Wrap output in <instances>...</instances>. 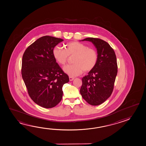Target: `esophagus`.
<instances>
[{
	"label": "esophagus",
	"instance_id": "1",
	"mask_svg": "<svg viewBox=\"0 0 146 146\" xmlns=\"http://www.w3.org/2000/svg\"><path fill=\"white\" fill-rule=\"evenodd\" d=\"M74 78L73 77H69V80L70 81H72L74 80Z\"/></svg>",
	"mask_w": 146,
	"mask_h": 146
}]
</instances>
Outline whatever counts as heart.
I'll return each mask as SVG.
<instances>
[{
  "label": "heart",
  "mask_w": 146,
  "mask_h": 146,
  "mask_svg": "<svg viewBox=\"0 0 146 146\" xmlns=\"http://www.w3.org/2000/svg\"><path fill=\"white\" fill-rule=\"evenodd\" d=\"M65 49L55 46L53 49V57L58 64L65 65L69 56H73L72 65L64 67L63 70L70 77L77 76L82 73L88 72L96 66L98 60L97 52L93 48H88L83 43L71 42L65 45Z\"/></svg>",
  "instance_id": "obj_1"
}]
</instances>
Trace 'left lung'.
Instances as JSON below:
<instances>
[{"instance_id": "obj_1", "label": "left lung", "mask_w": 146, "mask_h": 146, "mask_svg": "<svg viewBox=\"0 0 146 146\" xmlns=\"http://www.w3.org/2000/svg\"><path fill=\"white\" fill-rule=\"evenodd\" d=\"M89 41L95 46L98 55L96 66L82 78L80 93L90 105H100L112 94L117 66L115 51L108 43L101 39L88 38L81 41Z\"/></svg>"}]
</instances>
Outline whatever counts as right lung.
<instances>
[{"instance_id": "1", "label": "right lung", "mask_w": 146, "mask_h": 146, "mask_svg": "<svg viewBox=\"0 0 146 146\" xmlns=\"http://www.w3.org/2000/svg\"><path fill=\"white\" fill-rule=\"evenodd\" d=\"M63 41L44 36L28 47L22 57V76L29 95L36 104L46 108L60 103L62 86L69 81L53 55V48Z\"/></svg>"}]
</instances>
